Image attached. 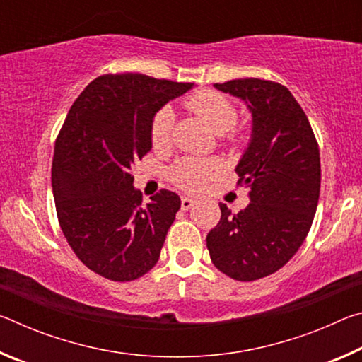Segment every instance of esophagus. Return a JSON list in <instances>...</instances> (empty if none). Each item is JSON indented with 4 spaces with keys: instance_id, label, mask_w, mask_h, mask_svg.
Masks as SVG:
<instances>
[{
    "instance_id": "34e87169",
    "label": "esophagus",
    "mask_w": 362,
    "mask_h": 362,
    "mask_svg": "<svg viewBox=\"0 0 362 362\" xmlns=\"http://www.w3.org/2000/svg\"><path fill=\"white\" fill-rule=\"evenodd\" d=\"M194 203L196 201L193 198H189V196H182V209L183 211H188Z\"/></svg>"
}]
</instances>
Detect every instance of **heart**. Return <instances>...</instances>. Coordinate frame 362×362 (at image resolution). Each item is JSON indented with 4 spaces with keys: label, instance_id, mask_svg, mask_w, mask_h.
<instances>
[{
    "label": "heart",
    "instance_id": "heart-1",
    "mask_svg": "<svg viewBox=\"0 0 362 362\" xmlns=\"http://www.w3.org/2000/svg\"><path fill=\"white\" fill-rule=\"evenodd\" d=\"M185 105L203 119L216 134L228 132L236 124L238 110L233 102L216 90L203 89L188 97ZM175 115L170 107H164L151 121L150 137L155 148H164L173 140ZM235 139V136H231ZM222 163L216 158H185L170 170V179L185 189H199L207 180L222 173Z\"/></svg>",
    "mask_w": 362,
    "mask_h": 362
}]
</instances>
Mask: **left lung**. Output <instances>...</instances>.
<instances>
[{
  "instance_id": "obj_1",
  "label": "left lung",
  "mask_w": 362,
  "mask_h": 362,
  "mask_svg": "<svg viewBox=\"0 0 362 362\" xmlns=\"http://www.w3.org/2000/svg\"><path fill=\"white\" fill-rule=\"evenodd\" d=\"M214 88L241 99L252 115L250 140L236 166L250 203L238 214L220 203L222 217L207 233V249L226 276L255 281L284 267L308 235L320 199V148L286 86L244 78Z\"/></svg>"
}]
</instances>
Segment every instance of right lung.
<instances>
[{
  "label": "right lung",
  "mask_w": 362,
  "mask_h": 362,
  "mask_svg": "<svg viewBox=\"0 0 362 362\" xmlns=\"http://www.w3.org/2000/svg\"><path fill=\"white\" fill-rule=\"evenodd\" d=\"M193 88L140 73L95 78L73 103L52 159L60 228L86 267L112 281H132L156 265L180 209L169 189L146 206L132 164L151 150V121Z\"/></svg>",
  "instance_id": "right-lung-1"
}]
</instances>
